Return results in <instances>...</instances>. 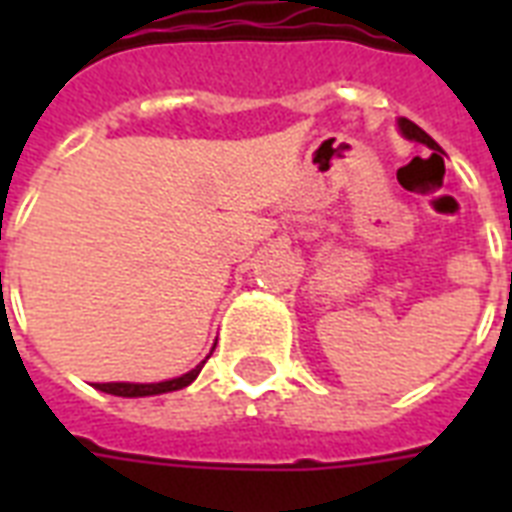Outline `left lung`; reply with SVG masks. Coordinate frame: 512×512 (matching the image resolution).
Returning a JSON list of instances; mask_svg holds the SVG:
<instances>
[{
	"instance_id": "8db88e82",
	"label": "left lung",
	"mask_w": 512,
	"mask_h": 512,
	"mask_svg": "<svg viewBox=\"0 0 512 512\" xmlns=\"http://www.w3.org/2000/svg\"><path fill=\"white\" fill-rule=\"evenodd\" d=\"M398 127H401V132H404V135L409 140L425 143V146H428V148H436V151H438L436 140L430 138V135L425 130H420V127H417V124H414V122H409V119H398Z\"/></svg>"
}]
</instances>
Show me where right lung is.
Returning <instances> with one entry per match:
<instances>
[{
    "instance_id": "1",
    "label": "right lung",
    "mask_w": 512,
    "mask_h": 512,
    "mask_svg": "<svg viewBox=\"0 0 512 512\" xmlns=\"http://www.w3.org/2000/svg\"><path fill=\"white\" fill-rule=\"evenodd\" d=\"M201 361L196 369H191L188 374L183 377H175V380H167V382H148V385H138V382H98L95 388L103 390V393H111V396H124V398H138V396H159V393H170V390H180L185 385H191L196 377H199Z\"/></svg>"
}]
</instances>
